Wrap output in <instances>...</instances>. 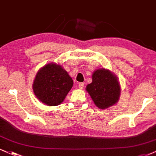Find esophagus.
Instances as JSON below:
<instances>
[{
	"label": "esophagus",
	"mask_w": 156,
	"mask_h": 156,
	"mask_svg": "<svg viewBox=\"0 0 156 156\" xmlns=\"http://www.w3.org/2000/svg\"><path fill=\"white\" fill-rule=\"evenodd\" d=\"M83 87H84V83H80L79 84H78V88H79L80 89H83Z\"/></svg>",
	"instance_id": "34e87169"
}]
</instances>
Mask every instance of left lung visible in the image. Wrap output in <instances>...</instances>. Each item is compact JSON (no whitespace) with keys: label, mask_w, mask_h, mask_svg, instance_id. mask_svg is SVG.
<instances>
[{"label":"left lung","mask_w":156,"mask_h":156,"mask_svg":"<svg viewBox=\"0 0 156 156\" xmlns=\"http://www.w3.org/2000/svg\"><path fill=\"white\" fill-rule=\"evenodd\" d=\"M94 103L99 109L114 105L119 101L121 86L117 76L111 71L102 68L92 74V82L86 88Z\"/></svg>","instance_id":"1"}]
</instances>
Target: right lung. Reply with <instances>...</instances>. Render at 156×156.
<instances>
[{
  "label": "right lung",
  "mask_w": 156,
  "mask_h": 156,
  "mask_svg": "<svg viewBox=\"0 0 156 156\" xmlns=\"http://www.w3.org/2000/svg\"><path fill=\"white\" fill-rule=\"evenodd\" d=\"M73 86V80L62 67L48 63L37 73L33 89L39 100L48 106L61 104Z\"/></svg>",
  "instance_id": "add662e5"
}]
</instances>
